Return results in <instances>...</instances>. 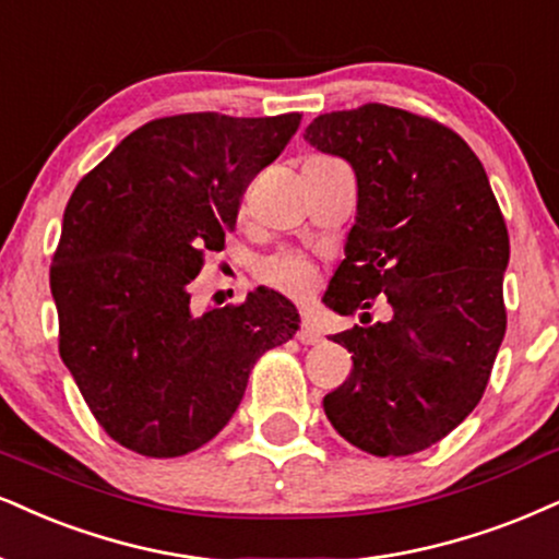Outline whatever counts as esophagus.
<instances>
[{
  "instance_id": "34e87169",
  "label": "esophagus",
  "mask_w": 559,
  "mask_h": 559,
  "mask_svg": "<svg viewBox=\"0 0 559 559\" xmlns=\"http://www.w3.org/2000/svg\"><path fill=\"white\" fill-rule=\"evenodd\" d=\"M295 336H298L300 344H319L323 340L321 329L316 326L311 319H302L300 321V329H298V334H295Z\"/></svg>"
}]
</instances>
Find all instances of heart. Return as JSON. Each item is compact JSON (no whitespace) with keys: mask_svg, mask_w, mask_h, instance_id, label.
I'll use <instances>...</instances> for the list:
<instances>
[{"mask_svg":"<svg viewBox=\"0 0 559 559\" xmlns=\"http://www.w3.org/2000/svg\"><path fill=\"white\" fill-rule=\"evenodd\" d=\"M257 277L264 282V285L274 287V290L295 295H306L311 290V282H313V272L311 264L306 259L298 257V253H274L261 261L257 266Z\"/></svg>","mask_w":559,"mask_h":559,"instance_id":"1","label":"heart"}]
</instances>
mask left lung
I'll use <instances>...</instances> for the list:
<instances>
[{
  "instance_id": "obj_1",
  "label": "left lung",
  "mask_w": 559,
  "mask_h": 559,
  "mask_svg": "<svg viewBox=\"0 0 559 559\" xmlns=\"http://www.w3.org/2000/svg\"><path fill=\"white\" fill-rule=\"evenodd\" d=\"M306 140L357 178L347 257L323 302L355 316L385 295L394 308L332 336L353 373L323 412L360 451L409 456L464 423L490 381L508 321L506 219L479 157L436 119L365 103L313 119Z\"/></svg>"
}]
</instances>
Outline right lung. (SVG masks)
Segmentation results:
<instances>
[{"label": "right lung", "mask_w": 559, "mask_h": 559, "mask_svg": "<svg viewBox=\"0 0 559 559\" xmlns=\"http://www.w3.org/2000/svg\"><path fill=\"white\" fill-rule=\"evenodd\" d=\"M300 114L215 111L147 121L82 176L53 251L59 355L116 443L176 459L230 423L251 368L298 332V311L259 287L191 311V280L223 251L248 183L277 160Z\"/></svg>", "instance_id": "1"}]
</instances>
